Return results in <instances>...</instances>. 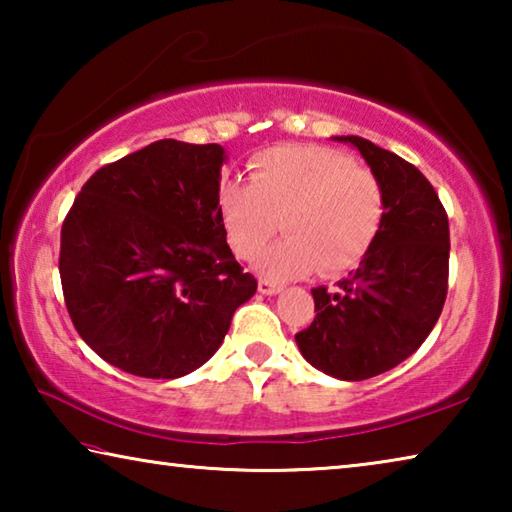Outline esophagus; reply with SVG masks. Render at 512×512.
Wrapping results in <instances>:
<instances>
[{
	"mask_svg": "<svg viewBox=\"0 0 512 512\" xmlns=\"http://www.w3.org/2000/svg\"><path fill=\"white\" fill-rule=\"evenodd\" d=\"M257 289H259V293H264V296H275V293L282 291V284L271 282V280H266V277H262V280H259V284H257Z\"/></svg>",
	"mask_w": 512,
	"mask_h": 512,
	"instance_id": "1",
	"label": "esophagus"
}]
</instances>
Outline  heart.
<instances>
[{
	"label": "heart",
	"mask_w": 512,
	"mask_h": 512,
	"mask_svg": "<svg viewBox=\"0 0 512 512\" xmlns=\"http://www.w3.org/2000/svg\"><path fill=\"white\" fill-rule=\"evenodd\" d=\"M386 196L370 169L327 146H275L250 160V185L228 183L219 194L225 239L253 262L277 228L289 237L259 262L275 280L318 268L339 275L357 266L379 237Z\"/></svg>",
	"instance_id": "b5f03b06"
}]
</instances>
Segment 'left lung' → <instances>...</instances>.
<instances>
[{"label":"left lung","mask_w":512,"mask_h":512,"mask_svg":"<svg viewBox=\"0 0 512 512\" xmlns=\"http://www.w3.org/2000/svg\"><path fill=\"white\" fill-rule=\"evenodd\" d=\"M379 178L386 216L379 237L350 277L311 289L314 323L296 334L311 366L345 381L395 368L420 348L443 311L449 277V221L436 189L418 167L357 135Z\"/></svg>","instance_id":"left-lung-1"}]
</instances>
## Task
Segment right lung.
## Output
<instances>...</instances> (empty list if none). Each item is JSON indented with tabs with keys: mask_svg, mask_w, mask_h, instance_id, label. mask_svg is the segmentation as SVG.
<instances>
[{
	"mask_svg": "<svg viewBox=\"0 0 512 512\" xmlns=\"http://www.w3.org/2000/svg\"><path fill=\"white\" fill-rule=\"evenodd\" d=\"M219 144L160 140L94 171L60 228V284L103 361L176 379L219 350L257 280L219 219Z\"/></svg>",
	"mask_w": 512,
	"mask_h": 512,
	"instance_id": "right-lung-1",
	"label": "right lung"
}]
</instances>
